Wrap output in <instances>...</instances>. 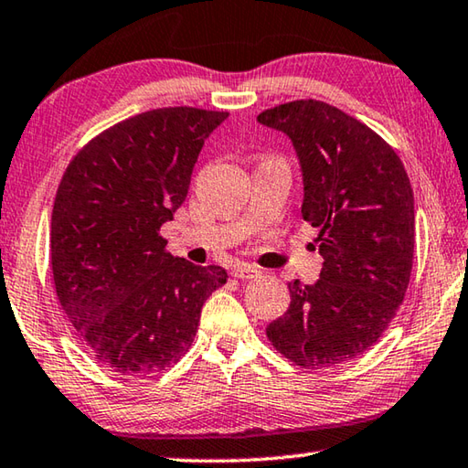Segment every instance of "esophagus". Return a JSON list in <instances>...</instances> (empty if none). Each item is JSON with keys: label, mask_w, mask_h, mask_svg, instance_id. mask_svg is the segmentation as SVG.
Masks as SVG:
<instances>
[{"label": "esophagus", "mask_w": 468, "mask_h": 468, "mask_svg": "<svg viewBox=\"0 0 468 468\" xmlns=\"http://www.w3.org/2000/svg\"><path fill=\"white\" fill-rule=\"evenodd\" d=\"M232 275L236 277V280H257V277H261V271L257 267L240 263L232 269Z\"/></svg>", "instance_id": "1"}]
</instances>
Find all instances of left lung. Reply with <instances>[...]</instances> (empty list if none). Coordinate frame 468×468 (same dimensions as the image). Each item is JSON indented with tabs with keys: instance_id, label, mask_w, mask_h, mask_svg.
Listing matches in <instances>:
<instances>
[{
	"instance_id": "left-lung-1",
	"label": "left lung",
	"mask_w": 468,
	"mask_h": 468,
	"mask_svg": "<svg viewBox=\"0 0 468 468\" xmlns=\"http://www.w3.org/2000/svg\"><path fill=\"white\" fill-rule=\"evenodd\" d=\"M259 122L290 135L304 172L302 216L324 259L314 285L288 283L290 308L267 326L308 370L370 349L403 304L413 269V188L399 154L362 121L314 98L277 104Z\"/></svg>"
}]
</instances>
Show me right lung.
<instances>
[{
	"label": "right lung",
	"mask_w": 468,
	"mask_h": 468,
	"mask_svg": "<svg viewBox=\"0 0 468 468\" xmlns=\"http://www.w3.org/2000/svg\"><path fill=\"white\" fill-rule=\"evenodd\" d=\"M226 111L154 109L73 155L57 188L51 269L61 310L88 354L129 378L185 356L226 269L172 257L160 236L185 203L205 139Z\"/></svg>",
	"instance_id": "right-lung-1"
}]
</instances>
